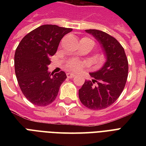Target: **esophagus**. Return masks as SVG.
Segmentation results:
<instances>
[{
  "label": "esophagus",
  "mask_w": 146,
  "mask_h": 146,
  "mask_svg": "<svg viewBox=\"0 0 146 146\" xmlns=\"http://www.w3.org/2000/svg\"><path fill=\"white\" fill-rule=\"evenodd\" d=\"M66 76L68 78H73L74 76H75V75L73 74V73H66Z\"/></svg>",
  "instance_id": "obj_1"
}]
</instances>
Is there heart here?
<instances>
[{"instance_id":"1","label":"heart","mask_w":146,"mask_h":146,"mask_svg":"<svg viewBox=\"0 0 146 146\" xmlns=\"http://www.w3.org/2000/svg\"><path fill=\"white\" fill-rule=\"evenodd\" d=\"M82 40H88L89 41H91L94 44V41L92 40V39L87 38L84 37ZM87 66V62L83 60H80V59H76V58H73L70 60L66 64V68L67 70L70 71H73V72H77L80 71V70L84 69V67Z\"/></svg>"}]
</instances>
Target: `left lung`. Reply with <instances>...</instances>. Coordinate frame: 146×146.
<instances>
[{
  "mask_svg": "<svg viewBox=\"0 0 146 146\" xmlns=\"http://www.w3.org/2000/svg\"><path fill=\"white\" fill-rule=\"evenodd\" d=\"M102 44L106 61L101 69L90 73L79 89L81 103L90 110H102L114 103L121 95L128 75V62L124 49L116 38L98 30H86Z\"/></svg>",
  "mask_w": 146,
  "mask_h": 146,
  "instance_id": "left-lung-1",
  "label": "left lung"
}]
</instances>
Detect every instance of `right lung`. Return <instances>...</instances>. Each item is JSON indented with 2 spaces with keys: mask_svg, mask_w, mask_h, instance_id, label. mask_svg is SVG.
<instances>
[{
  "mask_svg": "<svg viewBox=\"0 0 146 146\" xmlns=\"http://www.w3.org/2000/svg\"><path fill=\"white\" fill-rule=\"evenodd\" d=\"M72 30L43 25L27 34L18 45L15 53V75L23 94L33 105L45 106L57 97L66 74L63 71L49 73L48 66L62 38Z\"/></svg>",
  "mask_w": 146,
  "mask_h": 146,
  "instance_id": "1",
  "label": "right lung"
}]
</instances>
